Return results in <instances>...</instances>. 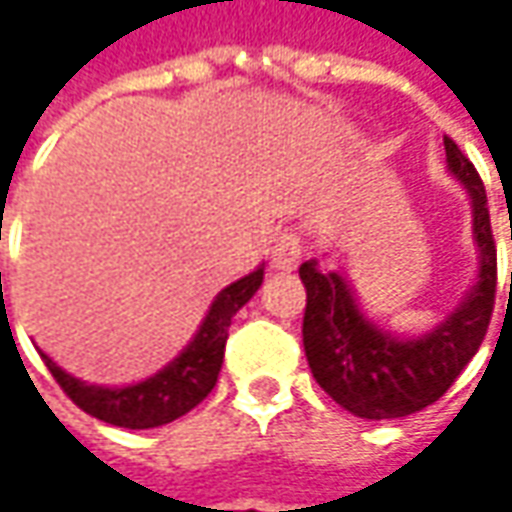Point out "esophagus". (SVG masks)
<instances>
[{"mask_svg":"<svg viewBox=\"0 0 512 512\" xmlns=\"http://www.w3.org/2000/svg\"><path fill=\"white\" fill-rule=\"evenodd\" d=\"M302 259V245L296 233H279L270 245V265L276 270H296Z\"/></svg>","mask_w":512,"mask_h":512,"instance_id":"esophagus-1","label":"esophagus"}]
</instances>
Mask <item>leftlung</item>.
<instances>
[{
  "mask_svg": "<svg viewBox=\"0 0 512 512\" xmlns=\"http://www.w3.org/2000/svg\"><path fill=\"white\" fill-rule=\"evenodd\" d=\"M447 170L464 187L473 213L476 282L442 322L419 336H399L364 313L356 290L319 259L299 267L307 290V364L327 396L359 419H402L442 399L482 344L496 302V245L482 179L444 136ZM512 239V230H510ZM512 293V276H510Z\"/></svg>",
  "mask_w": 512,
  "mask_h": 512,
  "instance_id": "1",
  "label": "left lung"
}]
</instances>
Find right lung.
<instances>
[{"mask_svg":"<svg viewBox=\"0 0 512 512\" xmlns=\"http://www.w3.org/2000/svg\"><path fill=\"white\" fill-rule=\"evenodd\" d=\"M262 279H265V265H259L253 273L227 285L213 299V305L185 350L173 362L165 364L159 373H153L142 382L122 384V387L88 384L70 376L68 370H62L48 353L39 350V356L45 359L59 387L90 416L116 424V427H128V430L162 427L185 416L187 410H193L216 387L222 359H225L227 327L233 322V316L253 299V293L262 287Z\"/></svg>","mask_w":512,"mask_h":512,"instance_id":"right-lung-1","label":"right lung"}]
</instances>
